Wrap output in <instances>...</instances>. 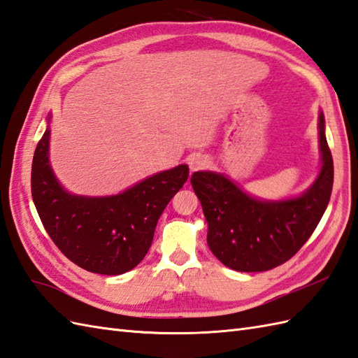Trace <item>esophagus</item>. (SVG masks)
Listing matches in <instances>:
<instances>
[{"label":"esophagus","instance_id":"1","mask_svg":"<svg viewBox=\"0 0 358 358\" xmlns=\"http://www.w3.org/2000/svg\"><path fill=\"white\" fill-rule=\"evenodd\" d=\"M189 166L192 171H199V169H203L204 166H207V160L203 155H194L192 159L189 160Z\"/></svg>","mask_w":358,"mask_h":358}]
</instances>
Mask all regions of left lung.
Masks as SVG:
<instances>
[{
  "label": "left lung",
  "mask_w": 358,
  "mask_h": 358,
  "mask_svg": "<svg viewBox=\"0 0 358 358\" xmlns=\"http://www.w3.org/2000/svg\"><path fill=\"white\" fill-rule=\"evenodd\" d=\"M322 169L306 192L285 201H261L244 194L221 173L195 172L190 178L209 224L212 253L236 271H267L301 250L327 210L334 181V164L319 114Z\"/></svg>",
  "instance_id": "left-lung-1"
}]
</instances>
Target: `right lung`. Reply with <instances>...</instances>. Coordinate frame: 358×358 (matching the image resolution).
<instances>
[{
	"label": "right lung",
	"mask_w": 358,
	"mask_h": 358,
	"mask_svg": "<svg viewBox=\"0 0 358 358\" xmlns=\"http://www.w3.org/2000/svg\"><path fill=\"white\" fill-rule=\"evenodd\" d=\"M48 140L47 128L31 163V198L48 236L87 271L115 276L132 270L146 256L157 221L186 182L189 168L155 173L119 195H71L50 168Z\"/></svg>",
	"instance_id": "add662e5"
}]
</instances>
